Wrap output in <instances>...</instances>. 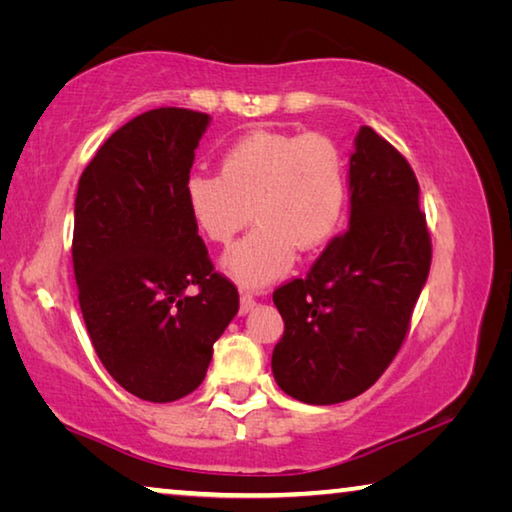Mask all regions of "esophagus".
I'll use <instances>...</instances> for the list:
<instances>
[{
  "instance_id": "esophagus-1",
  "label": "esophagus",
  "mask_w": 512,
  "mask_h": 512,
  "mask_svg": "<svg viewBox=\"0 0 512 512\" xmlns=\"http://www.w3.org/2000/svg\"><path fill=\"white\" fill-rule=\"evenodd\" d=\"M255 305H257V300H255L253 293H248V291L241 293V302H239V311H241V314H248V311H253Z\"/></svg>"
}]
</instances>
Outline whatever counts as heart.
I'll use <instances>...</instances> for the list:
<instances>
[{"label": "heart", "instance_id": "1", "mask_svg": "<svg viewBox=\"0 0 512 512\" xmlns=\"http://www.w3.org/2000/svg\"><path fill=\"white\" fill-rule=\"evenodd\" d=\"M183 198L196 230L216 246H228L253 216L257 228L223 266L244 287H264L289 271L296 248L314 253L339 232L348 164L327 135L259 131L223 153L219 173H189Z\"/></svg>", "mask_w": 512, "mask_h": 512}]
</instances>
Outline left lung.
Instances as JSON below:
<instances>
[{"label":"left lung","mask_w":512,"mask_h":512,"mask_svg":"<svg viewBox=\"0 0 512 512\" xmlns=\"http://www.w3.org/2000/svg\"><path fill=\"white\" fill-rule=\"evenodd\" d=\"M431 266L418 178L404 155L361 126L350 155V228L307 277L273 291L284 334L277 386L305 404H339L375 384L400 352Z\"/></svg>","instance_id":"left-lung-1"}]
</instances>
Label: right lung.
<instances>
[{
    "mask_svg": "<svg viewBox=\"0 0 512 512\" xmlns=\"http://www.w3.org/2000/svg\"><path fill=\"white\" fill-rule=\"evenodd\" d=\"M210 115L155 108L112 133L79 180L72 262L94 352L121 388L173 402L201 386L239 293L214 271L183 187Z\"/></svg>",
    "mask_w": 512,
    "mask_h": 512,
    "instance_id": "1",
    "label": "right lung"
}]
</instances>
